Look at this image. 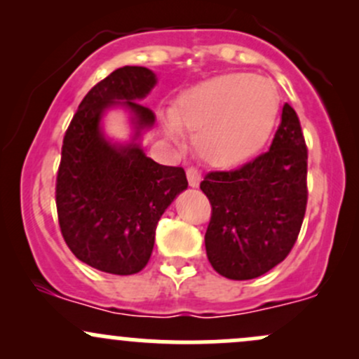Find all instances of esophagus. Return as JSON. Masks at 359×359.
I'll return each instance as SVG.
<instances>
[{
    "instance_id": "obj_1",
    "label": "esophagus",
    "mask_w": 359,
    "mask_h": 359,
    "mask_svg": "<svg viewBox=\"0 0 359 359\" xmlns=\"http://www.w3.org/2000/svg\"><path fill=\"white\" fill-rule=\"evenodd\" d=\"M187 178H188V183H190V187L196 188L200 184V181H202V175H200L198 169L190 168L187 171Z\"/></svg>"
}]
</instances>
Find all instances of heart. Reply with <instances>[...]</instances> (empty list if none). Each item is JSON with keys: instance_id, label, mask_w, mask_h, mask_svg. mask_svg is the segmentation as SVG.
<instances>
[{"instance_id": "1", "label": "heart", "mask_w": 359, "mask_h": 359, "mask_svg": "<svg viewBox=\"0 0 359 359\" xmlns=\"http://www.w3.org/2000/svg\"><path fill=\"white\" fill-rule=\"evenodd\" d=\"M277 113L279 95L272 82L250 73H229L181 94L171 116L163 119V130L172 142L180 140V128L195 132L200 159L231 168L264 147Z\"/></svg>"}]
</instances>
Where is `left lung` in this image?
<instances>
[{
	"instance_id": "left-lung-1",
	"label": "left lung",
	"mask_w": 359,
	"mask_h": 359,
	"mask_svg": "<svg viewBox=\"0 0 359 359\" xmlns=\"http://www.w3.org/2000/svg\"><path fill=\"white\" fill-rule=\"evenodd\" d=\"M306 159L298 114L284 104L269 152L203 178L200 188L212 205L205 250L215 272L255 279L287 257L306 210Z\"/></svg>"
}]
</instances>
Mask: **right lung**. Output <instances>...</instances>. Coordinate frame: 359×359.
I'll return each mask as SVG.
<instances>
[{"mask_svg":"<svg viewBox=\"0 0 359 359\" xmlns=\"http://www.w3.org/2000/svg\"><path fill=\"white\" fill-rule=\"evenodd\" d=\"M156 83L149 68H118L88 90L63 138L56 178L61 234L73 255L101 272H140L161 215L188 188L183 168L157 164L140 147L156 116L138 101ZM114 107L130 113L134 135L126 144L103 133L102 119Z\"/></svg>","mask_w":359,"mask_h":359,"instance_id":"right-lung-1","label":"right lung"}]
</instances>
